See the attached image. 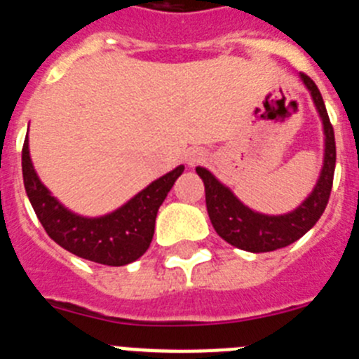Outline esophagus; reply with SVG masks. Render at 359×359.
Returning a JSON list of instances; mask_svg holds the SVG:
<instances>
[{
  "label": "esophagus",
  "instance_id": "obj_1",
  "mask_svg": "<svg viewBox=\"0 0 359 359\" xmlns=\"http://www.w3.org/2000/svg\"><path fill=\"white\" fill-rule=\"evenodd\" d=\"M205 158V154L202 149H189L188 154H186V161H188L189 166H195L198 162H202Z\"/></svg>",
  "mask_w": 359,
  "mask_h": 359
}]
</instances>
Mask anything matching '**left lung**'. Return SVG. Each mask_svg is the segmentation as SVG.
I'll use <instances>...</instances> for the list:
<instances>
[{
    "instance_id": "obj_1",
    "label": "left lung",
    "mask_w": 359,
    "mask_h": 359,
    "mask_svg": "<svg viewBox=\"0 0 359 359\" xmlns=\"http://www.w3.org/2000/svg\"><path fill=\"white\" fill-rule=\"evenodd\" d=\"M300 77L313 95L318 114L323 121V133H325V157H323L322 173L313 193L302 202V205H298L291 213L278 215V217L257 213L242 204L233 195L231 189L218 182L210 171L197 168L198 177L204 182L205 208H208V215H210L215 231L218 233V236H222L227 244L244 249V251L267 253V251L292 244L320 220L329 202L336 166L334 130L327 115L322 93L314 85V81L307 74H300Z\"/></svg>"
}]
</instances>
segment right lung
I'll return each mask as SVG.
<instances>
[{"instance_id":"add662e5","label":"right lung","mask_w":359,"mask_h":359,"mask_svg":"<svg viewBox=\"0 0 359 359\" xmlns=\"http://www.w3.org/2000/svg\"><path fill=\"white\" fill-rule=\"evenodd\" d=\"M21 166L29 201L50 238L70 253L102 266H126L146 253L158 208L184 171L179 166L154 180L114 213L86 218L68 211L43 186L30 161L29 137L21 151Z\"/></svg>"}]
</instances>
